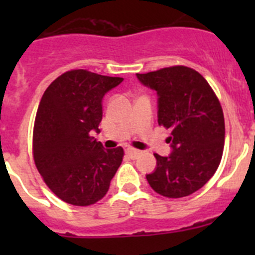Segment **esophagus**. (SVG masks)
<instances>
[{"instance_id": "obj_1", "label": "esophagus", "mask_w": 255, "mask_h": 255, "mask_svg": "<svg viewBox=\"0 0 255 255\" xmlns=\"http://www.w3.org/2000/svg\"><path fill=\"white\" fill-rule=\"evenodd\" d=\"M125 152H126V154L129 155L130 158H132V159L138 158L139 155L141 154V150L135 149V148H131V147H128V148H126Z\"/></svg>"}]
</instances>
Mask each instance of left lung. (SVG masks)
Masks as SVG:
<instances>
[{
    "label": "left lung",
    "instance_id": "obj_1",
    "mask_svg": "<svg viewBox=\"0 0 255 255\" xmlns=\"http://www.w3.org/2000/svg\"><path fill=\"white\" fill-rule=\"evenodd\" d=\"M158 94V124L171 130L168 157L155 153L157 168L147 175L150 188L166 198L199 190L220 166L225 144V119L217 96L206 79L188 66L163 67L136 74Z\"/></svg>",
    "mask_w": 255,
    "mask_h": 255
}]
</instances>
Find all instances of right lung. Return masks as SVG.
Instances as JSON below:
<instances>
[{"label": "right lung", "mask_w": 255, "mask_h": 255, "mask_svg": "<svg viewBox=\"0 0 255 255\" xmlns=\"http://www.w3.org/2000/svg\"><path fill=\"white\" fill-rule=\"evenodd\" d=\"M123 78L88 70L66 71L44 92L33 129V158L46 185L73 206L102 199L124 158L121 147L103 149L100 132L102 98Z\"/></svg>", "instance_id": "obj_1"}]
</instances>
